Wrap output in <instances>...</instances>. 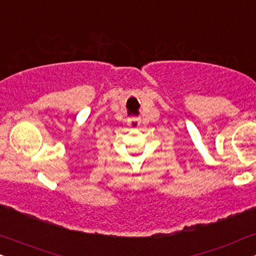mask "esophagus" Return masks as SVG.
<instances>
[{
  "label": "esophagus",
  "instance_id": "esophagus-1",
  "mask_svg": "<svg viewBox=\"0 0 256 256\" xmlns=\"http://www.w3.org/2000/svg\"><path fill=\"white\" fill-rule=\"evenodd\" d=\"M128 125L130 128H138L140 126V119L138 118H130L128 120Z\"/></svg>",
  "mask_w": 256,
  "mask_h": 256
}]
</instances>
